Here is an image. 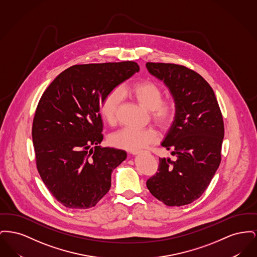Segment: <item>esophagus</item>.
<instances>
[{
    "instance_id": "obj_1",
    "label": "esophagus",
    "mask_w": 257,
    "mask_h": 257,
    "mask_svg": "<svg viewBox=\"0 0 257 257\" xmlns=\"http://www.w3.org/2000/svg\"><path fill=\"white\" fill-rule=\"evenodd\" d=\"M140 152H138V151H132V154H134V155H137V154H139Z\"/></svg>"
}]
</instances>
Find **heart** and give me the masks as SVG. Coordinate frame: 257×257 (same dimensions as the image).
Returning <instances> with one entry per match:
<instances>
[{
    "label": "heart",
    "instance_id": "heart-1",
    "mask_svg": "<svg viewBox=\"0 0 257 257\" xmlns=\"http://www.w3.org/2000/svg\"><path fill=\"white\" fill-rule=\"evenodd\" d=\"M120 95L137 100L143 107L149 110L150 118L160 128H169L176 116L177 105L175 100L172 98H162V88L152 81L144 80L121 86L119 90H110L102 99L100 113L103 119L109 124L116 121ZM157 139L158 134L153 129L124 127L110 135V143L113 147L129 151H138L155 143Z\"/></svg>",
    "mask_w": 257,
    "mask_h": 257
}]
</instances>
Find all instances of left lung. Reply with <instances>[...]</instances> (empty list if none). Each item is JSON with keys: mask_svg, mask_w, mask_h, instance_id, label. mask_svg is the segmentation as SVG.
Here are the masks:
<instances>
[{"mask_svg": "<svg viewBox=\"0 0 257 257\" xmlns=\"http://www.w3.org/2000/svg\"><path fill=\"white\" fill-rule=\"evenodd\" d=\"M164 81L177 105L174 121L162 147L175 161L159 158L158 171L147 189L168 206H182L199 198L220 166L224 125L214 90L196 71L179 64L147 62Z\"/></svg>", "mask_w": 257, "mask_h": 257, "instance_id": "8db88e82", "label": "left lung"}]
</instances>
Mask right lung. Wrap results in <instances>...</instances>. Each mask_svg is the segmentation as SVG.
Here are the masks:
<instances>
[{
    "mask_svg": "<svg viewBox=\"0 0 257 257\" xmlns=\"http://www.w3.org/2000/svg\"><path fill=\"white\" fill-rule=\"evenodd\" d=\"M139 70L131 61L76 64L43 92L32 129L36 163L43 183L63 206L93 207L109 192L111 172L127 153L98 146L103 140L100 104Z\"/></svg>",
    "mask_w": 257,
    "mask_h": 257,
    "instance_id": "obj_1",
    "label": "right lung"
}]
</instances>
